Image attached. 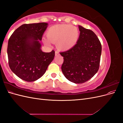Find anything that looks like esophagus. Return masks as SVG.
<instances>
[{"label": "esophagus", "mask_w": 123, "mask_h": 123, "mask_svg": "<svg viewBox=\"0 0 123 123\" xmlns=\"http://www.w3.org/2000/svg\"><path fill=\"white\" fill-rule=\"evenodd\" d=\"M55 54V56H57V55H59V53L57 51H56Z\"/></svg>", "instance_id": "esophagus-1"}]
</instances>
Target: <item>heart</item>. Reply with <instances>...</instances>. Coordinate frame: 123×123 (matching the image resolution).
I'll use <instances>...</instances> for the list:
<instances>
[{
	"mask_svg": "<svg viewBox=\"0 0 123 123\" xmlns=\"http://www.w3.org/2000/svg\"><path fill=\"white\" fill-rule=\"evenodd\" d=\"M80 33L77 28L68 24L52 26L47 32V38H43L44 43L50 45L56 43L59 50H67L73 47L79 38Z\"/></svg>",
	"mask_w": 123,
	"mask_h": 123,
	"instance_id": "1",
	"label": "heart"
}]
</instances>
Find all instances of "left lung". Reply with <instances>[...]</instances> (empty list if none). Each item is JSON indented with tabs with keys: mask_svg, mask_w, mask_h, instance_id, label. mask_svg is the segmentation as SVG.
Listing matches in <instances>:
<instances>
[{
	"mask_svg": "<svg viewBox=\"0 0 123 123\" xmlns=\"http://www.w3.org/2000/svg\"><path fill=\"white\" fill-rule=\"evenodd\" d=\"M80 31L76 44L70 49L60 52L64 57L62 70L67 80L82 84L90 80L99 67L102 45L91 30L79 25Z\"/></svg>",
	"mask_w": 123,
	"mask_h": 123,
	"instance_id": "obj_1",
	"label": "left lung"
}]
</instances>
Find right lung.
<instances>
[{
	"mask_svg": "<svg viewBox=\"0 0 123 123\" xmlns=\"http://www.w3.org/2000/svg\"><path fill=\"white\" fill-rule=\"evenodd\" d=\"M48 24H24L15 30L8 41L9 65L12 71L26 81H34L46 72L53 60L55 51L43 52L40 49Z\"/></svg>",
	"mask_w": 123,
	"mask_h": 123,
	"instance_id": "obj_1",
	"label": "right lung"
}]
</instances>
